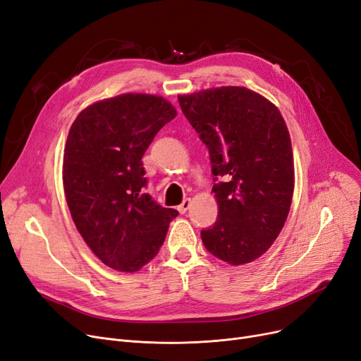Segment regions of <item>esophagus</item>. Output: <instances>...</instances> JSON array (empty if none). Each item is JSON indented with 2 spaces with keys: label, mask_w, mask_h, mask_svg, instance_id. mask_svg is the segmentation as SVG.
<instances>
[{
  "label": "esophagus",
  "mask_w": 361,
  "mask_h": 361,
  "mask_svg": "<svg viewBox=\"0 0 361 361\" xmlns=\"http://www.w3.org/2000/svg\"><path fill=\"white\" fill-rule=\"evenodd\" d=\"M190 205H192V200H190V199H184V200L181 202V205L178 207V211H180V214H184L187 209L190 208Z\"/></svg>",
  "instance_id": "34e87169"
}]
</instances>
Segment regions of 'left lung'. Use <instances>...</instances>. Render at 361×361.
Segmentation results:
<instances>
[{
	"mask_svg": "<svg viewBox=\"0 0 361 361\" xmlns=\"http://www.w3.org/2000/svg\"><path fill=\"white\" fill-rule=\"evenodd\" d=\"M184 116L209 150L218 218L200 238L231 265L259 258L288 218L293 154L279 109L245 87H219L180 96Z\"/></svg>",
	"mask_w": 361,
	"mask_h": 361,
	"instance_id": "obj_1",
	"label": "left lung"
}]
</instances>
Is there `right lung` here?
Masks as SVG:
<instances>
[{"label": "right lung", "instance_id": "obj_1", "mask_svg": "<svg viewBox=\"0 0 361 361\" xmlns=\"http://www.w3.org/2000/svg\"><path fill=\"white\" fill-rule=\"evenodd\" d=\"M176 107L152 94H121L94 103L72 123L63 185L73 223L109 267L134 273L158 255L178 211L145 193L143 154Z\"/></svg>", "mask_w": 361, "mask_h": 361}]
</instances>
